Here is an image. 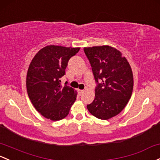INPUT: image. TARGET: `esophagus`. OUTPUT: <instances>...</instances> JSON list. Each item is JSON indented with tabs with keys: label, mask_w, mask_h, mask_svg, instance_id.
<instances>
[{
	"label": "esophagus",
	"mask_w": 160,
	"mask_h": 160,
	"mask_svg": "<svg viewBox=\"0 0 160 160\" xmlns=\"http://www.w3.org/2000/svg\"><path fill=\"white\" fill-rule=\"evenodd\" d=\"M78 93L80 95H81V94H83V93H84V90H78Z\"/></svg>",
	"instance_id": "1"
}]
</instances>
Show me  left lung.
<instances>
[{
  "instance_id": "obj_1",
  "label": "left lung",
  "mask_w": 160,
  "mask_h": 160,
  "mask_svg": "<svg viewBox=\"0 0 160 160\" xmlns=\"http://www.w3.org/2000/svg\"><path fill=\"white\" fill-rule=\"evenodd\" d=\"M94 78L98 83L95 98L87 106L89 112L100 120H109L125 108L132 96L133 75L127 58L108 45L83 48Z\"/></svg>"
}]
</instances>
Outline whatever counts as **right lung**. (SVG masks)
<instances>
[{
	"instance_id": "right-lung-1",
	"label": "right lung",
	"mask_w": 160,
	"mask_h": 160,
	"mask_svg": "<svg viewBox=\"0 0 160 160\" xmlns=\"http://www.w3.org/2000/svg\"><path fill=\"white\" fill-rule=\"evenodd\" d=\"M80 48L49 45L40 50L32 59L27 74V91L30 100L45 118L58 121L69 114L77 99V91L60 84L68 60Z\"/></svg>"
}]
</instances>
